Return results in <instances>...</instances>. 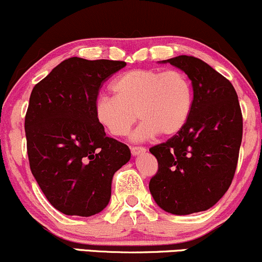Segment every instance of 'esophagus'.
I'll return each instance as SVG.
<instances>
[{
  "instance_id": "esophagus-1",
  "label": "esophagus",
  "mask_w": 262,
  "mask_h": 262,
  "mask_svg": "<svg viewBox=\"0 0 262 262\" xmlns=\"http://www.w3.org/2000/svg\"><path fill=\"white\" fill-rule=\"evenodd\" d=\"M130 151H132V155H133V156H138L140 154H144V152L146 151V149L143 148V146H132Z\"/></svg>"
}]
</instances>
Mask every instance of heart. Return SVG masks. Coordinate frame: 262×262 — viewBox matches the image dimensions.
Here are the masks:
<instances>
[{
	"mask_svg": "<svg viewBox=\"0 0 262 262\" xmlns=\"http://www.w3.org/2000/svg\"><path fill=\"white\" fill-rule=\"evenodd\" d=\"M114 96L102 95L95 102L97 122L114 137H125L139 117L134 140L156 134L170 138L187 124L193 106V89L177 70L135 69L119 75L112 83Z\"/></svg>",
	"mask_w": 262,
	"mask_h": 262,
	"instance_id": "1",
	"label": "heart"
}]
</instances>
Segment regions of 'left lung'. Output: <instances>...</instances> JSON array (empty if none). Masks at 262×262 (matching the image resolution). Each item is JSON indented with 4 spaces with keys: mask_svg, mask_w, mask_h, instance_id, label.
Segmentation results:
<instances>
[{
    "mask_svg": "<svg viewBox=\"0 0 262 262\" xmlns=\"http://www.w3.org/2000/svg\"><path fill=\"white\" fill-rule=\"evenodd\" d=\"M166 62L191 80L193 106L179 134L150 148L159 170L149 189L165 212L187 215L209 209L229 188L242 144L243 116L230 81L207 62L187 55Z\"/></svg>",
    "mask_w": 262,
    "mask_h": 262,
    "instance_id": "8db88e82",
    "label": "left lung"
}]
</instances>
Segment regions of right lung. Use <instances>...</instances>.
<instances>
[{
    "label": "right lung",
    "mask_w": 262,
    "mask_h": 262,
    "mask_svg": "<svg viewBox=\"0 0 262 262\" xmlns=\"http://www.w3.org/2000/svg\"><path fill=\"white\" fill-rule=\"evenodd\" d=\"M127 65L70 58L34 86L25 129L31 170L50 204L66 215L91 217L107 207L114 172L130 150L108 138L95 117L102 83Z\"/></svg>",
    "instance_id": "obj_1"
}]
</instances>
